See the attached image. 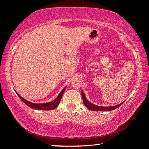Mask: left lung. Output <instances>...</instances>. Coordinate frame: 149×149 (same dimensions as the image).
I'll return each mask as SVG.
<instances>
[{
  "mask_svg": "<svg viewBox=\"0 0 149 149\" xmlns=\"http://www.w3.org/2000/svg\"><path fill=\"white\" fill-rule=\"evenodd\" d=\"M81 96L83 98V101L85 107H86L88 109L90 110H93V111H110L114 110L116 108H118L122 105L123 102L120 103V104L116 105V106H112V107H99V106H97L95 104H93L92 103H91L89 100H88L86 97H85V95L83 91H81Z\"/></svg>",
  "mask_w": 149,
  "mask_h": 149,
  "instance_id": "left-lung-1",
  "label": "left lung"
}]
</instances>
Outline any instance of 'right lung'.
Masks as SVG:
<instances>
[{
    "instance_id": "add662e5",
    "label": "right lung",
    "mask_w": 149,
    "mask_h": 149,
    "mask_svg": "<svg viewBox=\"0 0 149 149\" xmlns=\"http://www.w3.org/2000/svg\"><path fill=\"white\" fill-rule=\"evenodd\" d=\"M65 87L63 89L61 92L60 93V94L58 96L56 99H54L53 101L47 102V103H43V104H35V103H32L31 102H29L24 99L23 97H22L19 94H17L18 97L20 98L22 101H23L25 104L28 106L29 107L33 108V109H37V110H53L54 108H56L58 105L59 104V103L61 100L62 97L63 95V93H64Z\"/></svg>"
}]
</instances>
